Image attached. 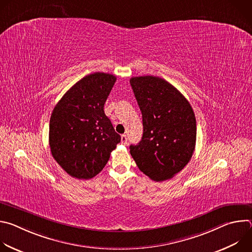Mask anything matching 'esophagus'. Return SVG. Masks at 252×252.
I'll return each instance as SVG.
<instances>
[{"instance_id": "obj_1", "label": "esophagus", "mask_w": 252, "mask_h": 252, "mask_svg": "<svg viewBox=\"0 0 252 252\" xmlns=\"http://www.w3.org/2000/svg\"><path fill=\"white\" fill-rule=\"evenodd\" d=\"M121 139H122V143H124V145H126V143H127V136H126V134H123Z\"/></svg>"}]
</instances>
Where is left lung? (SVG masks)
<instances>
[{
    "label": "left lung",
    "mask_w": 252,
    "mask_h": 252,
    "mask_svg": "<svg viewBox=\"0 0 252 252\" xmlns=\"http://www.w3.org/2000/svg\"><path fill=\"white\" fill-rule=\"evenodd\" d=\"M142 115L143 133L129 153L137 167L155 182L181 171L195 148L196 121L189 100L165 80L143 76L129 80Z\"/></svg>",
    "instance_id": "8db88e82"
}]
</instances>
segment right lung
I'll list each match as a JSON object with an SVG mask.
<instances>
[{
  "label": "right lung",
  "instance_id": "1",
  "mask_svg": "<svg viewBox=\"0 0 252 252\" xmlns=\"http://www.w3.org/2000/svg\"><path fill=\"white\" fill-rule=\"evenodd\" d=\"M116 81L111 74L88 75L55 106L50 120V148L55 160L70 176H95L121 141L103 111Z\"/></svg>",
  "mask_w": 252,
  "mask_h": 252
}]
</instances>
